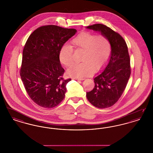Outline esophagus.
I'll list each match as a JSON object with an SVG mask.
<instances>
[{"mask_svg": "<svg viewBox=\"0 0 153 153\" xmlns=\"http://www.w3.org/2000/svg\"><path fill=\"white\" fill-rule=\"evenodd\" d=\"M74 79V80H85V79H84V78H80V79H77V78H74V79Z\"/></svg>", "mask_w": 153, "mask_h": 153, "instance_id": "esophagus-1", "label": "esophagus"}]
</instances>
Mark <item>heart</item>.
Here are the masks:
<instances>
[{
  "label": "heart",
  "mask_w": 153,
  "mask_h": 153,
  "mask_svg": "<svg viewBox=\"0 0 153 153\" xmlns=\"http://www.w3.org/2000/svg\"><path fill=\"white\" fill-rule=\"evenodd\" d=\"M72 47L65 45L59 53L60 62L66 66L73 62V49L84 51L81 61L74 64L67 71L73 77L82 78L92 75L102 69L109 61L112 46L109 39L104 35H97L91 32H83L72 40Z\"/></svg>",
  "instance_id": "b5f03b06"
}]
</instances>
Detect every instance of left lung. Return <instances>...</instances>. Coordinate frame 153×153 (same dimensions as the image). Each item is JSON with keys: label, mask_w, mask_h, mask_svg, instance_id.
Instances as JSON below:
<instances>
[{"label": "left lung", "mask_w": 153, "mask_h": 153, "mask_svg": "<svg viewBox=\"0 0 153 153\" xmlns=\"http://www.w3.org/2000/svg\"><path fill=\"white\" fill-rule=\"evenodd\" d=\"M87 29L101 32L112 46L109 62L105 69L94 79L95 87L87 92L88 101L99 108L112 106L120 99L131 74L130 58L123 38L105 25L97 23Z\"/></svg>", "instance_id": "8db88e82"}]
</instances>
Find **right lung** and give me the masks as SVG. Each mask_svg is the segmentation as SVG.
Wrapping results in <instances>:
<instances>
[{
    "label": "right lung",
    "mask_w": 153,
    "mask_h": 153,
    "mask_svg": "<svg viewBox=\"0 0 153 153\" xmlns=\"http://www.w3.org/2000/svg\"><path fill=\"white\" fill-rule=\"evenodd\" d=\"M77 30L56 25L42 26L28 38L23 50L20 76L30 99L37 105L51 108L63 100L66 85L65 72L59 53Z\"/></svg>",
    "instance_id": "obj_1"
}]
</instances>
